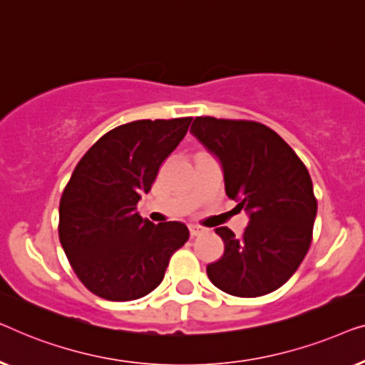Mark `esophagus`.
<instances>
[{
	"label": "esophagus",
	"mask_w": 365,
	"mask_h": 365,
	"mask_svg": "<svg viewBox=\"0 0 365 365\" xmlns=\"http://www.w3.org/2000/svg\"><path fill=\"white\" fill-rule=\"evenodd\" d=\"M188 230H190V236H192V238H195V236H200V235H202V233L205 232L203 228L197 227V225H190Z\"/></svg>",
	"instance_id": "esophagus-1"
}]
</instances>
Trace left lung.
<instances>
[{"label": "left lung", "instance_id": "1", "mask_svg": "<svg viewBox=\"0 0 365 365\" xmlns=\"http://www.w3.org/2000/svg\"><path fill=\"white\" fill-rule=\"evenodd\" d=\"M190 132L218 157L225 190L248 213L243 236L220 227L225 253L207 266L228 294L256 297L283 286L311 246L317 202L309 172L274 130L253 120L197 117Z\"/></svg>", "mask_w": 365, "mask_h": 365}]
</instances>
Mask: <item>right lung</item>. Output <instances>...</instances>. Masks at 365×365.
<instances>
[{
  "label": "right lung",
  "mask_w": 365,
  "mask_h": 365,
  "mask_svg": "<svg viewBox=\"0 0 365 365\" xmlns=\"http://www.w3.org/2000/svg\"><path fill=\"white\" fill-rule=\"evenodd\" d=\"M192 117L133 120L102 135L76 165L59 203V241L81 283L109 301L147 296L187 243L180 222L153 225L137 213L162 162Z\"/></svg>",
  "instance_id": "add662e5"
}]
</instances>
